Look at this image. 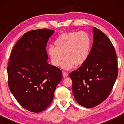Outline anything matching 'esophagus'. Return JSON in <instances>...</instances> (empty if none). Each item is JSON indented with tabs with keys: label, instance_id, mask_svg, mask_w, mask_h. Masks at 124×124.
<instances>
[{
	"label": "esophagus",
	"instance_id": "esophagus-1",
	"mask_svg": "<svg viewBox=\"0 0 124 124\" xmlns=\"http://www.w3.org/2000/svg\"><path fill=\"white\" fill-rule=\"evenodd\" d=\"M68 73H67V72H63V77L64 78L67 77H68Z\"/></svg>",
	"mask_w": 124,
	"mask_h": 124
}]
</instances>
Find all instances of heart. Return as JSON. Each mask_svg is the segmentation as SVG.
Segmentation results:
<instances>
[{"label": "heart", "instance_id": "1", "mask_svg": "<svg viewBox=\"0 0 124 124\" xmlns=\"http://www.w3.org/2000/svg\"><path fill=\"white\" fill-rule=\"evenodd\" d=\"M54 47L47 50L51 63L70 70L74 66H81L86 61L91 48V40L89 35L84 31L65 33L58 37L54 42Z\"/></svg>", "mask_w": 124, "mask_h": 124}]
</instances>
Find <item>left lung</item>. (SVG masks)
<instances>
[{
    "label": "left lung",
    "mask_w": 124,
    "mask_h": 124,
    "mask_svg": "<svg viewBox=\"0 0 124 124\" xmlns=\"http://www.w3.org/2000/svg\"><path fill=\"white\" fill-rule=\"evenodd\" d=\"M93 42L87 59L70 74L75 99L86 108H92L107 98L118 74L114 46L107 36L96 27Z\"/></svg>",
    "instance_id": "1"
}]
</instances>
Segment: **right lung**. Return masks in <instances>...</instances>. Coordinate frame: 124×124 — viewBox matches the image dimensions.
Here are the masks:
<instances>
[{
    "label": "right lung",
    "instance_id": "obj_1",
    "mask_svg": "<svg viewBox=\"0 0 124 124\" xmlns=\"http://www.w3.org/2000/svg\"><path fill=\"white\" fill-rule=\"evenodd\" d=\"M54 32L46 28L27 32L10 54L8 86L19 104L30 112H43L50 106L62 79V71L47 62L46 45Z\"/></svg>",
    "mask_w": 124,
    "mask_h": 124
}]
</instances>
